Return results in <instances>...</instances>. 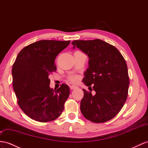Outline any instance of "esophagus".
<instances>
[{
  "label": "esophagus",
  "mask_w": 148,
  "mask_h": 148,
  "mask_svg": "<svg viewBox=\"0 0 148 148\" xmlns=\"http://www.w3.org/2000/svg\"><path fill=\"white\" fill-rule=\"evenodd\" d=\"M77 88V86H70V89H71V90H73V89H76Z\"/></svg>",
  "instance_id": "obj_1"
}]
</instances>
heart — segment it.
<instances>
[{
	"label": "heart",
	"mask_w": 148,
	"mask_h": 148,
	"mask_svg": "<svg viewBox=\"0 0 148 148\" xmlns=\"http://www.w3.org/2000/svg\"><path fill=\"white\" fill-rule=\"evenodd\" d=\"M68 80H69L71 82L76 83L79 81V78L78 75H71L69 77H68Z\"/></svg>",
	"instance_id": "heart-1"
}]
</instances>
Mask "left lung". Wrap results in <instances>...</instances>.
Returning <instances> with one entry per match:
<instances>
[{"mask_svg": "<svg viewBox=\"0 0 148 148\" xmlns=\"http://www.w3.org/2000/svg\"><path fill=\"white\" fill-rule=\"evenodd\" d=\"M89 58V68L83 82L90 91L83 89L81 112L87 119L102 123L112 119L126 102L130 79L127 64L117 48L101 39L72 42ZM93 84V89L90 86ZM96 94L92 95V90Z\"/></svg>", "mask_w": 148, "mask_h": 148, "instance_id": "obj_1", "label": "left lung"}]
</instances>
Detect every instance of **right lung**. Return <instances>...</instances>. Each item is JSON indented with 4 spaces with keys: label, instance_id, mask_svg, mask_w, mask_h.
I'll list each match as a JSON object with an SVG mask.
<instances>
[{
    "label": "right lung",
    "instance_id": "right-lung-1",
    "mask_svg": "<svg viewBox=\"0 0 148 148\" xmlns=\"http://www.w3.org/2000/svg\"><path fill=\"white\" fill-rule=\"evenodd\" d=\"M70 40H42L25 46L12 66V84L17 103L30 118L42 123L54 121L61 114L70 94L62 84L58 89L49 87V74L56 71V56Z\"/></svg>",
    "mask_w": 148,
    "mask_h": 148
}]
</instances>
